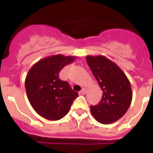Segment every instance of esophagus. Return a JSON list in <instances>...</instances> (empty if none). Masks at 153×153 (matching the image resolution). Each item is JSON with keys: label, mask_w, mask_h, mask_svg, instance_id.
Wrapping results in <instances>:
<instances>
[{"label": "esophagus", "mask_w": 153, "mask_h": 153, "mask_svg": "<svg viewBox=\"0 0 153 153\" xmlns=\"http://www.w3.org/2000/svg\"><path fill=\"white\" fill-rule=\"evenodd\" d=\"M86 91H87L86 88H82V91H80V93H81L82 94H86Z\"/></svg>", "instance_id": "obj_1"}]
</instances>
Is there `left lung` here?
Instances as JSON below:
<instances>
[{
    "label": "left lung",
    "instance_id": "left-lung-1",
    "mask_svg": "<svg viewBox=\"0 0 153 153\" xmlns=\"http://www.w3.org/2000/svg\"><path fill=\"white\" fill-rule=\"evenodd\" d=\"M86 59L103 91L100 102L91 105V114L100 123H114L124 116L132 102L129 80L116 63L103 55H87Z\"/></svg>",
    "mask_w": 153,
    "mask_h": 153
}]
</instances>
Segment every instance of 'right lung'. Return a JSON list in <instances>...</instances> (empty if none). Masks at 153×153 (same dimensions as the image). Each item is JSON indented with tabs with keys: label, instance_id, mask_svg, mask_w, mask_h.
<instances>
[{
	"label": "right lung",
	"instance_id": "add662e5",
	"mask_svg": "<svg viewBox=\"0 0 153 153\" xmlns=\"http://www.w3.org/2000/svg\"><path fill=\"white\" fill-rule=\"evenodd\" d=\"M75 56L55 55L42 59L28 71L25 89L35 111L50 121L62 118L69 112L78 93L59 78L60 71L73 62Z\"/></svg>",
	"mask_w": 153,
	"mask_h": 153
}]
</instances>
